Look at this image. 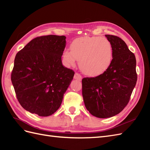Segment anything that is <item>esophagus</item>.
<instances>
[{
  "mask_svg": "<svg viewBox=\"0 0 150 150\" xmlns=\"http://www.w3.org/2000/svg\"><path fill=\"white\" fill-rule=\"evenodd\" d=\"M74 79L78 80H81L82 79V76H81V75L79 74V73H75L74 75Z\"/></svg>",
  "mask_w": 150,
  "mask_h": 150,
  "instance_id": "34e87169",
  "label": "esophagus"
}]
</instances>
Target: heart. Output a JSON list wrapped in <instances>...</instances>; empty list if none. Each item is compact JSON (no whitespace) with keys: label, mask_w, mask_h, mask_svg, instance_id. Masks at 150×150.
I'll return each instance as SVG.
<instances>
[{"label":"heart","mask_w":150,"mask_h":150,"mask_svg":"<svg viewBox=\"0 0 150 150\" xmlns=\"http://www.w3.org/2000/svg\"><path fill=\"white\" fill-rule=\"evenodd\" d=\"M70 51L66 50L63 59L68 64L74 66L76 60L84 74L96 76L103 74L110 66L113 59V47L105 37H84L72 42Z\"/></svg>","instance_id":"obj_1"}]
</instances>
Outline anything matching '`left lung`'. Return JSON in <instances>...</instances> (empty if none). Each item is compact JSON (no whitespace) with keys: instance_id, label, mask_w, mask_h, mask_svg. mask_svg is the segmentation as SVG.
Instances as JSON below:
<instances>
[{"instance_id":"8db88e82","label":"left lung","mask_w":150,"mask_h":150,"mask_svg":"<svg viewBox=\"0 0 150 150\" xmlns=\"http://www.w3.org/2000/svg\"><path fill=\"white\" fill-rule=\"evenodd\" d=\"M113 47V59L103 74L82 80L86 108L93 116L105 118L124 109L137 82L135 55L120 37L105 35Z\"/></svg>"}]
</instances>
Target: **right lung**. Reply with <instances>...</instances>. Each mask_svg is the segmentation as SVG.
Returning a JSON list of instances; mask_svg holds the SVG:
<instances>
[{"label":"right lung","mask_w":150,"mask_h":150,"mask_svg":"<svg viewBox=\"0 0 150 150\" xmlns=\"http://www.w3.org/2000/svg\"><path fill=\"white\" fill-rule=\"evenodd\" d=\"M66 37H38L20 50L11 73L16 98L26 111L47 117L60 107L75 72L64 67L61 56Z\"/></svg>","instance_id":"right-lung-1"}]
</instances>
